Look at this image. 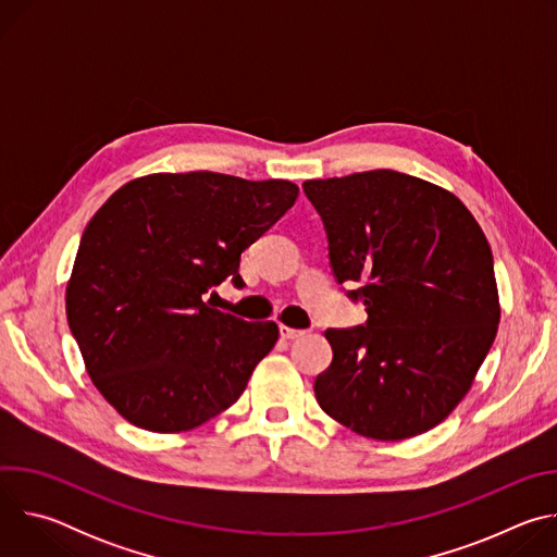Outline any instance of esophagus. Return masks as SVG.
<instances>
[{
	"instance_id": "esophagus-1",
	"label": "esophagus",
	"mask_w": 557,
	"mask_h": 557,
	"mask_svg": "<svg viewBox=\"0 0 557 557\" xmlns=\"http://www.w3.org/2000/svg\"><path fill=\"white\" fill-rule=\"evenodd\" d=\"M280 335L284 337V339H299V337H304L306 335V331H299V329H290V326H280Z\"/></svg>"
}]
</instances>
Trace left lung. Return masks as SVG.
I'll return each instance as SVG.
<instances>
[{
    "label": "left lung",
    "instance_id": "obj_1",
    "mask_svg": "<svg viewBox=\"0 0 557 557\" xmlns=\"http://www.w3.org/2000/svg\"><path fill=\"white\" fill-rule=\"evenodd\" d=\"M331 267L368 322L326 331L320 408L374 441L419 436L469 392L500 322L494 256L469 209L428 181L372 170L306 181Z\"/></svg>",
    "mask_w": 557,
    "mask_h": 557
}]
</instances>
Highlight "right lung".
<instances>
[{
    "label": "right lung",
    "mask_w": 557,
    "mask_h": 557,
    "mask_svg": "<svg viewBox=\"0 0 557 557\" xmlns=\"http://www.w3.org/2000/svg\"><path fill=\"white\" fill-rule=\"evenodd\" d=\"M288 181L149 174L88 222L65 288L67 326L103 399L136 428L174 434L231 408L277 342L207 301L297 200Z\"/></svg>",
    "instance_id": "add662e5"
}]
</instances>
